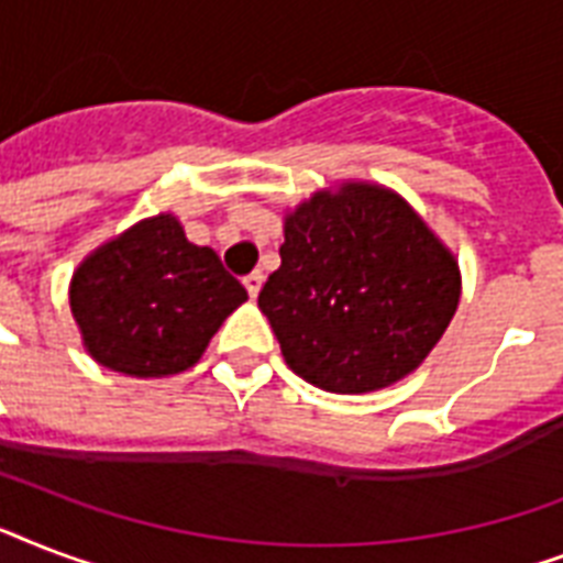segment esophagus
<instances>
[{"instance_id": "1", "label": "esophagus", "mask_w": 563, "mask_h": 563, "mask_svg": "<svg viewBox=\"0 0 563 563\" xmlns=\"http://www.w3.org/2000/svg\"><path fill=\"white\" fill-rule=\"evenodd\" d=\"M245 289H247V295H251V298H256V295H260V289H263V283H265V274L260 272V268H256V272H251L245 277Z\"/></svg>"}]
</instances>
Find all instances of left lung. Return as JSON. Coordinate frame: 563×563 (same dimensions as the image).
<instances>
[{
  "label": "left lung",
  "instance_id": "8db88e82",
  "mask_svg": "<svg viewBox=\"0 0 563 563\" xmlns=\"http://www.w3.org/2000/svg\"><path fill=\"white\" fill-rule=\"evenodd\" d=\"M283 236L260 309L300 379L368 394L423 365L459 309L462 272L402 195L342 180L286 210Z\"/></svg>",
  "mask_w": 563,
  "mask_h": 563
}]
</instances>
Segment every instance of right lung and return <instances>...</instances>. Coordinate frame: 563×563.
I'll use <instances>...</instances> for the list:
<instances>
[{"label": "right lung", "instance_id": "add662e5", "mask_svg": "<svg viewBox=\"0 0 563 563\" xmlns=\"http://www.w3.org/2000/svg\"><path fill=\"white\" fill-rule=\"evenodd\" d=\"M245 286L212 247L192 245L172 212H157L84 256L69 309L84 351L136 379L184 374L201 360Z\"/></svg>", "mask_w": 563, "mask_h": 563}]
</instances>
